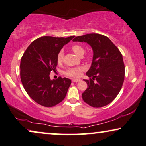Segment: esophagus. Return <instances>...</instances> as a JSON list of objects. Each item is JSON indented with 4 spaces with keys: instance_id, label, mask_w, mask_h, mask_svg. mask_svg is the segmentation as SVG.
I'll return each mask as SVG.
<instances>
[{
    "instance_id": "esophagus-1",
    "label": "esophagus",
    "mask_w": 146,
    "mask_h": 146,
    "mask_svg": "<svg viewBox=\"0 0 146 146\" xmlns=\"http://www.w3.org/2000/svg\"><path fill=\"white\" fill-rule=\"evenodd\" d=\"M81 79H72V82H80Z\"/></svg>"
}]
</instances>
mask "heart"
<instances>
[{
	"instance_id": "1",
	"label": "heart",
	"mask_w": 146,
	"mask_h": 146,
	"mask_svg": "<svg viewBox=\"0 0 146 146\" xmlns=\"http://www.w3.org/2000/svg\"><path fill=\"white\" fill-rule=\"evenodd\" d=\"M71 50H73V52L75 54L79 56H82L85 52L84 48L82 45H79V44H75L71 46ZM64 57V52L63 50H60L58 52V54H57V62L58 63H61L63 60ZM85 68L84 67H78L74 68H69L67 71L64 72V74L69 77H78L80 76L81 73L83 71H84Z\"/></svg>"
}]
</instances>
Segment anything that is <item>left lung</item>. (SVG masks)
Returning a JSON list of instances; mask_svg holds the SVG:
<instances>
[{"label":"left lung","instance_id":"obj_1","mask_svg":"<svg viewBox=\"0 0 146 146\" xmlns=\"http://www.w3.org/2000/svg\"><path fill=\"white\" fill-rule=\"evenodd\" d=\"M73 42H86L93 50L91 67L84 79L88 88L82 98L96 108L110 104L119 94L125 78V64L121 52L108 37L88 34L75 37Z\"/></svg>","mask_w":146,"mask_h":146}]
</instances>
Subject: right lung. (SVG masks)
Segmentation results:
<instances>
[{
  "instance_id": "add662e5",
  "label": "right lung",
  "mask_w": 146,
  "mask_h": 146,
  "mask_svg": "<svg viewBox=\"0 0 146 146\" xmlns=\"http://www.w3.org/2000/svg\"><path fill=\"white\" fill-rule=\"evenodd\" d=\"M74 37H41L32 42L22 56L20 63L21 83L27 94L38 104L52 107L65 98L71 79L59 77L51 80L50 74L56 70L58 52Z\"/></svg>"
}]
</instances>
